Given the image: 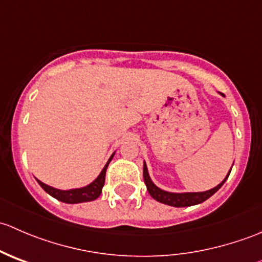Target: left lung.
Instances as JSON below:
<instances>
[{"mask_svg": "<svg viewBox=\"0 0 262 262\" xmlns=\"http://www.w3.org/2000/svg\"><path fill=\"white\" fill-rule=\"evenodd\" d=\"M223 95V94H222ZM224 96V95H223ZM229 173L226 176L223 181L221 182L219 185H216L215 187L213 189L207 190V191H202V192H170V191H165V190L160 189V187L156 186L153 184V181L150 180L149 173H148L147 170V165L144 162L143 165V179H144V184H146L148 192H149L150 196L153 198L157 202L163 203V204L171 205V207H176V208H181V207H191V205H196L200 204V203L205 202L207 199H209L212 195L215 194L219 189L222 187V185L226 182L227 179H228Z\"/></svg>", "mask_w": 262, "mask_h": 262, "instance_id": "1", "label": "left lung"}]
</instances>
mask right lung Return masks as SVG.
<instances>
[{
	"mask_svg": "<svg viewBox=\"0 0 262 262\" xmlns=\"http://www.w3.org/2000/svg\"><path fill=\"white\" fill-rule=\"evenodd\" d=\"M114 157V153L112 155V157L109 158V161L106 162L105 167L102 168V171L100 172V175L95 179L94 181L90 185L84 187H80V189H71V190H59L55 189V187L49 186V185L44 184V182L38 181V184L48 192L49 195H52L53 198H55L57 200L63 203H67V204H77V203H86L91 202V200L97 199L100 196L102 191V186L105 184V173H106V168L109 166L110 161Z\"/></svg>",
	"mask_w": 262,
	"mask_h": 262,
	"instance_id": "right-lung-1",
	"label": "right lung"
}]
</instances>
